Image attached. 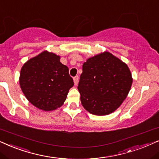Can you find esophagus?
I'll list each match as a JSON object with an SVG mask.
<instances>
[{"label":"esophagus","instance_id":"1","mask_svg":"<svg viewBox=\"0 0 159 159\" xmlns=\"http://www.w3.org/2000/svg\"><path fill=\"white\" fill-rule=\"evenodd\" d=\"M78 80H79V78H78V75H76V76H75V77L73 78L74 84H75V86L78 85Z\"/></svg>","mask_w":159,"mask_h":159}]
</instances>
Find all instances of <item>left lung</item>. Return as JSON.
Segmentation results:
<instances>
[{
  "instance_id": "left-lung-1",
  "label": "left lung",
  "mask_w": 159,
  "mask_h": 159,
  "mask_svg": "<svg viewBox=\"0 0 159 159\" xmlns=\"http://www.w3.org/2000/svg\"><path fill=\"white\" fill-rule=\"evenodd\" d=\"M132 81L127 65L111 53L88 58L78 86L81 104L93 115L111 114L125 100Z\"/></svg>"
}]
</instances>
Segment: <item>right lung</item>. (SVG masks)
Wrapping results in <instances>:
<instances>
[{
    "mask_svg": "<svg viewBox=\"0 0 159 159\" xmlns=\"http://www.w3.org/2000/svg\"><path fill=\"white\" fill-rule=\"evenodd\" d=\"M19 81L27 100L44 111L62 106L74 85L68 67L60 62V57L48 51L23 65Z\"/></svg>",
    "mask_w": 159,
    "mask_h": 159,
    "instance_id": "right-lung-1",
    "label": "right lung"
}]
</instances>
